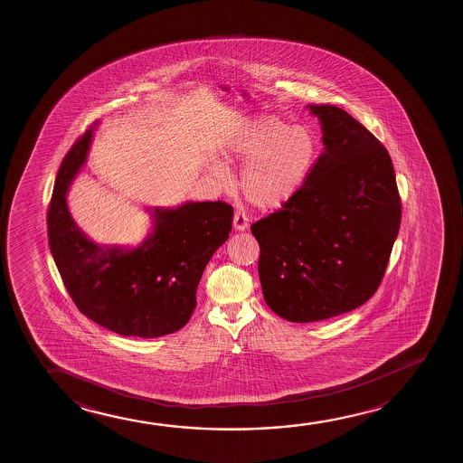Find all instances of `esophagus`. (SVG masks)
Listing matches in <instances>:
<instances>
[{"label": "esophagus", "instance_id": "esophagus-1", "mask_svg": "<svg viewBox=\"0 0 463 463\" xmlns=\"http://www.w3.org/2000/svg\"><path fill=\"white\" fill-rule=\"evenodd\" d=\"M234 229L235 231H239V232H241V231H245V229L248 228V218L243 212H241V210H237L235 212L234 215Z\"/></svg>", "mask_w": 463, "mask_h": 463}]
</instances>
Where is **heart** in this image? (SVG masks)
Segmentation results:
<instances>
[{
  "label": "heart",
  "mask_w": 463,
  "mask_h": 463,
  "mask_svg": "<svg viewBox=\"0 0 463 463\" xmlns=\"http://www.w3.org/2000/svg\"><path fill=\"white\" fill-rule=\"evenodd\" d=\"M231 165H245L239 180L241 196L254 209L277 210L291 199L317 159V140L305 127H289L272 115L250 121L224 150ZM210 174L222 184L229 172L213 161Z\"/></svg>",
  "instance_id": "1"
}]
</instances>
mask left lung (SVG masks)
I'll return each instance as SVG.
<instances>
[{
  "instance_id": "left-lung-1",
  "label": "left lung",
  "mask_w": 463,
  "mask_h": 463,
  "mask_svg": "<svg viewBox=\"0 0 463 463\" xmlns=\"http://www.w3.org/2000/svg\"><path fill=\"white\" fill-rule=\"evenodd\" d=\"M324 150L283 209L251 224L266 304L291 323L354 310L386 272L402 218L392 161L348 112L310 104Z\"/></svg>"
}]
</instances>
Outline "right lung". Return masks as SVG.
Returning a JSON list of instances; mask_svg holds the SVG:
<instances>
[{"instance_id":"add662e5","label":"right lung","mask_w":463,"mask_h":463,"mask_svg":"<svg viewBox=\"0 0 463 463\" xmlns=\"http://www.w3.org/2000/svg\"><path fill=\"white\" fill-rule=\"evenodd\" d=\"M96 125L64 156L53 186L47 226L58 272L77 308L102 327L140 338L177 332L196 308L203 269L229 239L234 210L222 201L156 207L148 209L152 231L137 247L91 241L66 196L87 163Z\"/></svg>"}]
</instances>
